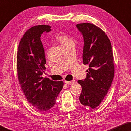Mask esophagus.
Returning <instances> with one entry per match:
<instances>
[{"label":"esophagus","mask_w":131,"mask_h":131,"mask_svg":"<svg viewBox=\"0 0 131 131\" xmlns=\"http://www.w3.org/2000/svg\"><path fill=\"white\" fill-rule=\"evenodd\" d=\"M65 83H67L68 84H74V83L75 82V80H73V81H65Z\"/></svg>","instance_id":"34e87169"}]
</instances>
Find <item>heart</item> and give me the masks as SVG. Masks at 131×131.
<instances>
[{
  "label": "heart",
  "mask_w": 131,
  "mask_h": 131,
  "mask_svg": "<svg viewBox=\"0 0 131 131\" xmlns=\"http://www.w3.org/2000/svg\"><path fill=\"white\" fill-rule=\"evenodd\" d=\"M58 40L61 43V45H65L68 42L71 41V40L70 38H69L68 36H66L65 35H61L60 36L58 37Z\"/></svg>",
  "instance_id": "obj_1"
}]
</instances>
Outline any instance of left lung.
Listing matches in <instances>:
<instances>
[{"instance_id":"obj_1","label":"left lung","mask_w":131,"mask_h":131,"mask_svg":"<svg viewBox=\"0 0 131 131\" xmlns=\"http://www.w3.org/2000/svg\"><path fill=\"white\" fill-rule=\"evenodd\" d=\"M76 27L84 39L83 63L89 66L84 80L78 81L82 86L79 101L84 106L95 108L108 93L114 77L111 44L107 35L96 25L84 23Z\"/></svg>"}]
</instances>
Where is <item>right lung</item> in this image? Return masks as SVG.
Wrapping results in <instances>:
<instances>
[{"mask_svg":"<svg viewBox=\"0 0 131 131\" xmlns=\"http://www.w3.org/2000/svg\"><path fill=\"white\" fill-rule=\"evenodd\" d=\"M50 28L48 25L30 28L20 40L17 53L20 85L28 102L40 111H47L54 106L63 86L62 81H53L42 77L46 60L40 37L43 32H50Z\"/></svg>","mask_w":131,"mask_h":131,"instance_id":"obj_1","label":"right lung"}]
</instances>
